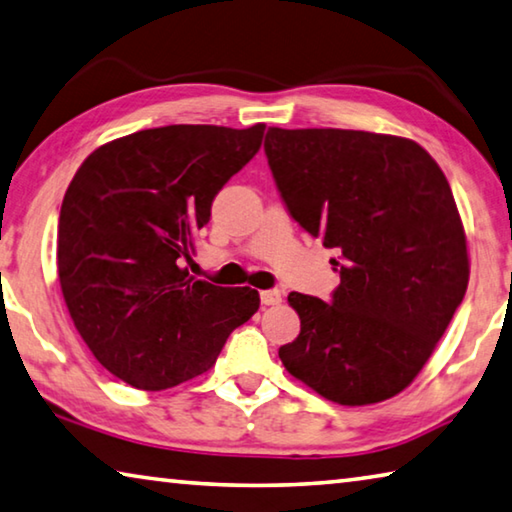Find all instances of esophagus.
<instances>
[{
    "label": "esophagus",
    "instance_id": "obj_1",
    "mask_svg": "<svg viewBox=\"0 0 512 512\" xmlns=\"http://www.w3.org/2000/svg\"><path fill=\"white\" fill-rule=\"evenodd\" d=\"M261 301H263V306H279V303L283 301V294L279 290H265V292H261Z\"/></svg>",
    "mask_w": 512,
    "mask_h": 512
}]
</instances>
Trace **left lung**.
I'll list each match as a JSON object with an SVG mask.
<instances>
[{"label":"left lung","mask_w":512,"mask_h":512,"mask_svg":"<svg viewBox=\"0 0 512 512\" xmlns=\"http://www.w3.org/2000/svg\"><path fill=\"white\" fill-rule=\"evenodd\" d=\"M265 155L303 229L337 249L326 303L292 292L301 333L285 369L321 398L373 405L432 357L470 281L468 242L441 166L416 141L362 130L270 128Z\"/></svg>","instance_id":"obj_1"}]
</instances>
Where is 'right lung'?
I'll use <instances>...</instances> for the list:
<instances>
[{
    "mask_svg": "<svg viewBox=\"0 0 512 512\" xmlns=\"http://www.w3.org/2000/svg\"><path fill=\"white\" fill-rule=\"evenodd\" d=\"M265 123L166 125L107 141L65 193L58 279L89 351L134 389L161 391L211 369L261 306L251 288L197 281L211 202L261 148Z\"/></svg>",
    "mask_w": 512,
    "mask_h": 512,
    "instance_id": "obj_1",
    "label": "right lung"
}]
</instances>
